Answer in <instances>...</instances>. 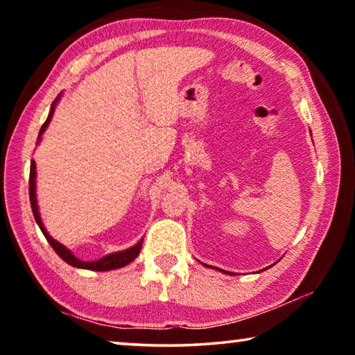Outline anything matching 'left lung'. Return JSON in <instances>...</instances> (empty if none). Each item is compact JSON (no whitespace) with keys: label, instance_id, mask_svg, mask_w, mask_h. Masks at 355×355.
Returning a JSON list of instances; mask_svg holds the SVG:
<instances>
[{"label":"left lung","instance_id":"left-lung-1","mask_svg":"<svg viewBox=\"0 0 355 355\" xmlns=\"http://www.w3.org/2000/svg\"><path fill=\"white\" fill-rule=\"evenodd\" d=\"M203 264V266H207V268H211V266H208V264H205V263H202ZM213 269H218V271H220V272H224V274H228V275H230V272H228V271H224V269H219V268H213ZM268 269V268H266Z\"/></svg>","mask_w":355,"mask_h":355}]
</instances>
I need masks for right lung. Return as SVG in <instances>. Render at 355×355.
I'll use <instances>...</instances> for the list:
<instances>
[{
    "mask_svg": "<svg viewBox=\"0 0 355 355\" xmlns=\"http://www.w3.org/2000/svg\"><path fill=\"white\" fill-rule=\"evenodd\" d=\"M61 97H62V94H59L58 97H56V100L53 101V105L50 107V112H48V117L45 120V123L42 125V128L39 131L37 144L40 142L42 135H44V131L46 130L48 123L51 122L53 114H55V110H56V105H58V101L61 100ZM35 177H37V175H35V161H31V171H29V202H31L34 219H35V222H37V225L40 227L42 233H44V236L46 238V241L50 243L53 250H55L56 254L61 257L65 263H69L70 266H73V268L89 269V271L103 272V271H112V269H119V268L127 266V264H130L137 255H139L144 239H141V241H137L135 245H131V248H128V249L120 250V252H112V254H107V255L101 257V258H98V260H95V261H83V260H80V258H76L73 254H71L70 249H67L64 244H61L59 241H56L55 238H51L50 235H48L46 228L44 227V222H42L40 213H39L37 196H35Z\"/></svg>",
    "mask_w": 355,
    "mask_h": 355,
    "instance_id": "obj_1",
    "label": "right lung"
}]
</instances>
